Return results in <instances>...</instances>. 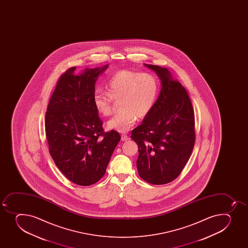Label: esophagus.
Returning a JSON list of instances; mask_svg holds the SVG:
<instances>
[{
    "label": "esophagus",
    "instance_id": "1",
    "mask_svg": "<svg viewBox=\"0 0 248 248\" xmlns=\"http://www.w3.org/2000/svg\"><path fill=\"white\" fill-rule=\"evenodd\" d=\"M121 140H122L123 141H126V140H128V136L126 135V134H122V135H121Z\"/></svg>",
    "mask_w": 248,
    "mask_h": 248
}]
</instances>
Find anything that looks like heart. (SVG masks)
<instances>
[{
    "label": "heart",
    "instance_id": "b5f03b06",
    "mask_svg": "<svg viewBox=\"0 0 248 248\" xmlns=\"http://www.w3.org/2000/svg\"><path fill=\"white\" fill-rule=\"evenodd\" d=\"M107 92L97 90L93 105L100 115L112 112L114 101L120 100V111L108 123V128L126 133L135 125L138 118L146 117L155 107L159 93V82L150 74L122 70L113 75L106 85Z\"/></svg>",
    "mask_w": 248,
    "mask_h": 248
}]
</instances>
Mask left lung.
Returning <instances> with one entry per match:
<instances>
[{"label":"left lung","mask_w":248,"mask_h":248,"mask_svg":"<svg viewBox=\"0 0 248 248\" xmlns=\"http://www.w3.org/2000/svg\"><path fill=\"white\" fill-rule=\"evenodd\" d=\"M145 65L156 72L162 90L153 110L132 131L131 138L138 145L140 178L162 185L176 179L191 156L196 141L195 115L186 89L172 79L167 68Z\"/></svg>","instance_id":"1"}]
</instances>
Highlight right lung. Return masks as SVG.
Instances as JSON below:
<instances>
[{"instance_id":"right-lung-1","label":"right lung","mask_w":248,"mask_h":248,"mask_svg":"<svg viewBox=\"0 0 248 248\" xmlns=\"http://www.w3.org/2000/svg\"><path fill=\"white\" fill-rule=\"evenodd\" d=\"M108 65L74 75L72 67L60 76L45 115V134L55 164L80 186L95 184L104 175L118 132H104L93 105L96 80Z\"/></svg>"}]
</instances>
